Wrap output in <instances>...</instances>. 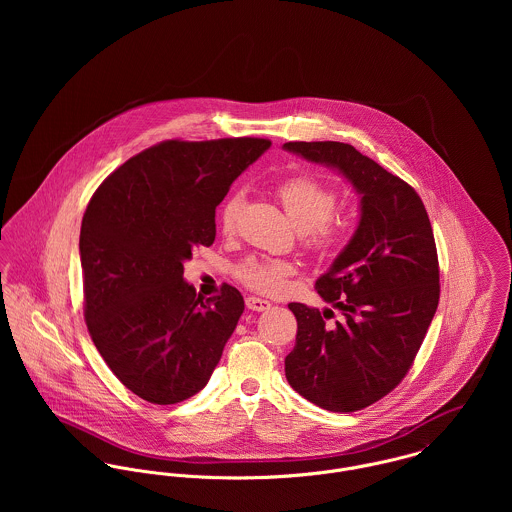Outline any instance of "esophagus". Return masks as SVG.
I'll use <instances>...</instances> for the list:
<instances>
[{
	"label": "esophagus",
	"mask_w": 512,
	"mask_h": 512,
	"mask_svg": "<svg viewBox=\"0 0 512 512\" xmlns=\"http://www.w3.org/2000/svg\"><path fill=\"white\" fill-rule=\"evenodd\" d=\"M270 305H272V303L266 301V299H262V297H254V295L246 297V307L252 309V311H268Z\"/></svg>",
	"instance_id": "1"
}]
</instances>
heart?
<instances>
[{"mask_svg": "<svg viewBox=\"0 0 512 512\" xmlns=\"http://www.w3.org/2000/svg\"><path fill=\"white\" fill-rule=\"evenodd\" d=\"M278 197L292 219L293 224L307 234V242L313 246H329L337 238V226L329 220L337 195L331 187L315 177H292L278 187ZM244 197L240 193L230 195L220 209V224L224 232H232L240 215ZM240 278L254 290L278 292L286 278L292 276L293 266L278 258H250L240 266Z\"/></svg>", "mask_w": 512, "mask_h": 512, "instance_id": "1", "label": "heart"}]
</instances>
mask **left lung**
Segmentation results:
<instances>
[{
	"label": "left lung",
	"instance_id": "8db88e82",
	"mask_svg": "<svg viewBox=\"0 0 512 512\" xmlns=\"http://www.w3.org/2000/svg\"><path fill=\"white\" fill-rule=\"evenodd\" d=\"M284 149L335 169L359 195V224L315 292L343 313L290 303L297 319L286 378L329 412H357L394 390L428 333L439 301L436 240L418 193L341 142H288Z\"/></svg>",
	"mask_w": 512,
	"mask_h": 512
}]
</instances>
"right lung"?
I'll list each match as a JSON object with an SVG mask.
<instances>
[{
	"label": "right lung",
	"instance_id": "right-lung-1",
	"mask_svg": "<svg viewBox=\"0 0 512 512\" xmlns=\"http://www.w3.org/2000/svg\"><path fill=\"white\" fill-rule=\"evenodd\" d=\"M270 146L169 140L118 167L86 207L78 248L88 333L118 380L151 404L203 390L236 329L240 292L224 284L203 301L183 264L215 242L228 187Z\"/></svg>",
	"mask_w": 512,
	"mask_h": 512
}]
</instances>
